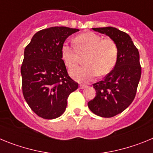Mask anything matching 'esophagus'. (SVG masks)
<instances>
[{"mask_svg":"<svg viewBox=\"0 0 153 153\" xmlns=\"http://www.w3.org/2000/svg\"><path fill=\"white\" fill-rule=\"evenodd\" d=\"M85 87H86V86H85V85H83V84L79 85V89H84Z\"/></svg>","mask_w":153,"mask_h":153,"instance_id":"esophagus-1","label":"esophagus"}]
</instances>
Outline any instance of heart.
Returning a JSON list of instances; mask_svg holds the SVG:
<instances>
[{"mask_svg":"<svg viewBox=\"0 0 153 153\" xmlns=\"http://www.w3.org/2000/svg\"><path fill=\"white\" fill-rule=\"evenodd\" d=\"M76 48L65 42L61 47V57L70 68L76 66L79 53L87 52L84 59L86 65L70 70V76L79 82H88L96 76L106 75L115 67L118 57V48L114 41L93 32L81 33L74 38Z\"/></svg>","mask_w":153,"mask_h":153,"instance_id":"heart-1","label":"heart"}]
</instances>
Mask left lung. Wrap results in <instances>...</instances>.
I'll use <instances>...</instances> for the list:
<instances>
[{"instance_id":"left-lung-1","label":"left lung","mask_w":153,"mask_h":153,"mask_svg":"<svg viewBox=\"0 0 153 153\" xmlns=\"http://www.w3.org/2000/svg\"><path fill=\"white\" fill-rule=\"evenodd\" d=\"M116 43L118 57L114 68L103 80L93 84L97 95L88 102L94 114L109 118L124 111L136 97L141 77L140 53L129 34L112 27L93 28Z\"/></svg>"}]
</instances>
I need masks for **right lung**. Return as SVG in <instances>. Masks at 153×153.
<instances>
[{"instance_id": "right-lung-1", "label": "right lung", "mask_w": 153, "mask_h": 153, "mask_svg": "<svg viewBox=\"0 0 153 153\" xmlns=\"http://www.w3.org/2000/svg\"><path fill=\"white\" fill-rule=\"evenodd\" d=\"M79 30L67 27L41 30L24 49L21 69L23 94L30 109L41 118L60 117L69 95L78 88V83L67 74L61 47L69 36Z\"/></svg>"}]
</instances>
